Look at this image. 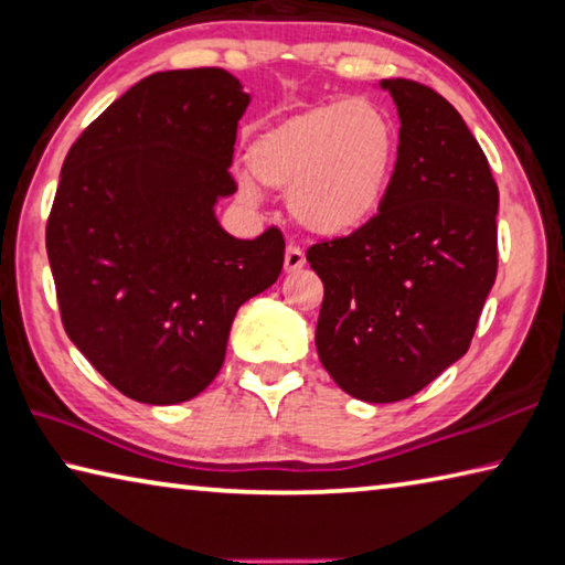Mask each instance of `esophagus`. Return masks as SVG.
Wrapping results in <instances>:
<instances>
[{"label":"esophagus","instance_id":"esophagus-1","mask_svg":"<svg viewBox=\"0 0 565 565\" xmlns=\"http://www.w3.org/2000/svg\"><path fill=\"white\" fill-rule=\"evenodd\" d=\"M300 267H305V253L298 245L290 243L288 247H285V273H295V270H300Z\"/></svg>","mask_w":565,"mask_h":565}]
</instances>
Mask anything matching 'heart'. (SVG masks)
Listing matches in <instances>:
<instances>
[{"instance_id": "1", "label": "heart", "mask_w": 565, "mask_h": 565, "mask_svg": "<svg viewBox=\"0 0 565 565\" xmlns=\"http://www.w3.org/2000/svg\"><path fill=\"white\" fill-rule=\"evenodd\" d=\"M245 161L257 183L288 191V211L305 231L344 237L377 215L397 161V131L377 104L330 102L265 128ZM241 195L257 198L247 178Z\"/></svg>"}]
</instances>
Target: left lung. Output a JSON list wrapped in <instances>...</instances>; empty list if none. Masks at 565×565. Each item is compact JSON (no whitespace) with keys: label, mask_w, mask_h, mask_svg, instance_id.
<instances>
[{"label":"left lung","mask_w":565,"mask_h":565,"mask_svg":"<svg viewBox=\"0 0 565 565\" xmlns=\"http://www.w3.org/2000/svg\"><path fill=\"white\" fill-rule=\"evenodd\" d=\"M399 114L397 163L380 213L315 243L324 298L315 344L338 387L387 404L463 358L497 280L499 188L457 108L409 78H384Z\"/></svg>","instance_id":"1"}]
</instances>
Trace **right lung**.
<instances>
[{
  "label": "right lung",
  "instance_id": "1",
  "mask_svg": "<svg viewBox=\"0 0 565 565\" xmlns=\"http://www.w3.org/2000/svg\"><path fill=\"white\" fill-rule=\"evenodd\" d=\"M250 96L225 68L158 72L68 148L46 223L58 312L78 352L143 404L193 399L221 372L237 308L282 270L285 237L237 241L215 203L237 188Z\"/></svg>",
  "mask_w": 565,
  "mask_h": 565
}]
</instances>
